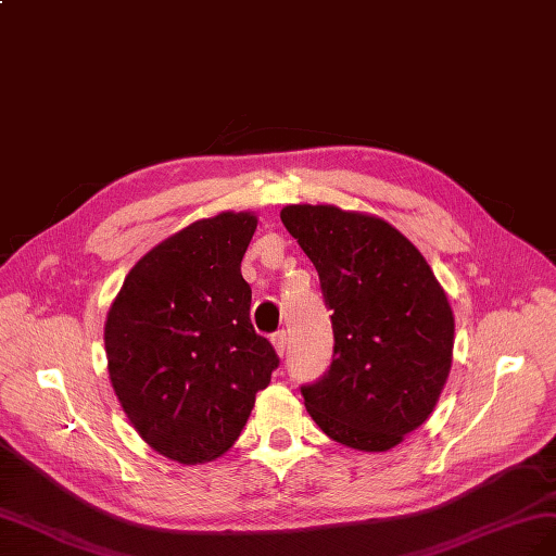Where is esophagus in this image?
Returning a JSON list of instances; mask_svg holds the SVG:
<instances>
[{"instance_id": "34e87169", "label": "esophagus", "mask_w": 556, "mask_h": 556, "mask_svg": "<svg viewBox=\"0 0 556 556\" xmlns=\"http://www.w3.org/2000/svg\"><path fill=\"white\" fill-rule=\"evenodd\" d=\"M271 342H274V348H276L278 356H285V354H287V348H290V340H287V333H285V331H276V333L271 336Z\"/></svg>"}]
</instances>
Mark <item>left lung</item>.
I'll return each mask as SVG.
<instances>
[{
    "label": "left lung",
    "mask_w": 556,
    "mask_h": 556,
    "mask_svg": "<svg viewBox=\"0 0 556 556\" xmlns=\"http://www.w3.org/2000/svg\"><path fill=\"white\" fill-rule=\"evenodd\" d=\"M280 220L315 264L333 311V361L301 384L305 409L338 444L389 451L426 424L446 384L455 324L442 285L381 218L290 204Z\"/></svg>",
    "instance_id": "obj_1"
}]
</instances>
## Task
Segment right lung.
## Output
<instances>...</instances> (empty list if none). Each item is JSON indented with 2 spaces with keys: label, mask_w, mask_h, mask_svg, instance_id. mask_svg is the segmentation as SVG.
Returning a JSON list of instances; mask_svg holds the SVG:
<instances>
[{
  "label": "right lung",
  "mask_w": 556,
  "mask_h": 556,
  "mask_svg": "<svg viewBox=\"0 0 556 556\" xmlns=\"http://www.w3.org/2000/svg\"><path fill=\"white\" fill-rule=\"evenodd\" d=\"M255 227L232 212L188 225L132 266L108 313L114 393L144 442L181 465L237 442L280 363L241 276Z\"/></svg>",
  "instance_id": "1"
}]
</instances>
